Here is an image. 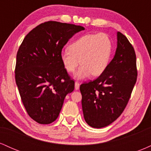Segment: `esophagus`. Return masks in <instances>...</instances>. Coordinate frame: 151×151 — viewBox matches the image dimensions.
Instances as JSON below:
<instances>
[{
  "label": "esophagus",
  "instance_id": "esophagus-1",
  "mask_svg": "<svg viewBox=\"0 0 151 151\" xmlns=\"http://www.w3.org/2000/svg\"><path fill=\"white\" fill-rule=\"evenodd\" d=\"M79 83L77 82V81H76L75 82V84H74V88H75V90H78L79 89Z\"/></svg>",
  "mask_w": 151,
  "mask_h": 151
}]
</instances>
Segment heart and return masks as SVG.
Masks as SVG:
<instances>
[{
    "instance_id": "obj_1",
    "label": "heart",
    "mask_w": 151,
    "mask_h": 151,
    "mask_svg": "<svg viewBox=\"0 0 151 151\" xmlns=\"http://www.w3.org/2000/svg\"><path fill=\"white\" fill-rule=\"evenodd\" d=\"M112 53V42L107 34H87L81 36L71 45L70 49L63 50L60 59L66 71L74 72L77 79L99 76L106 70Z\"/></svg>"
}]
</instances>
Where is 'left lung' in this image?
Wrapping results in <instances>:
<instances>
[{
    "instance_id": "obj_1",
    "label": "left lung",
    "mask_w": 151,
    "mask_h": 151,
    "mask_svg": "<svg viewBox=\"0 0 151 151\" xmlns=\"http://www.w3.org/2000/svg\"><path fill=\"white\" fill-rule=\"evenodd\" d=\"M116 34L117 47L106 70L95 80L80 86L84 120L96 129L106 127L120 116L137 79L134 49L125 35Z\"/></svg>"
}]
</instances>
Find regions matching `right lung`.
Wrapping results in <instances>:
<instances>
[{
    "mask_svg": "<svg viewBox=\"0 0 151 151\" xmlns=\"http://www.w3.org/2000/svg\"><path fill=\"white\" fill-rule=\"evenodd\" d=\"M82 26L48 21L40 24L24 38L16 56L15 81L24 106L40 124L58 119L67 93L74 91L60 59L63 47Z\"/></svg>",
    "mask_w": 151,
    "mask_h": 151,
    "instance_id": "add662e5",
    "label": "right lung"
}]
</instances>
